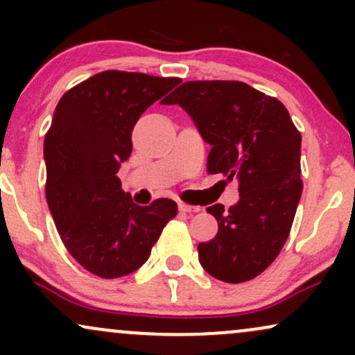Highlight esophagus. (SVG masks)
I'll use <instances>...</instances> for the list:
<instances>
[{
	"label": "esophagus",
	"mask_w": 355,
	"mask_h": 355,
	"mask_svg": "<svg viewBox=\"0 0 355 355\" xmlns=\"http://www.w3.org/2000/svg\"><path fill=\"white\" fill-rule=\"evenodd\" d=\"M178 210L183 211V214H197V211H200V207L187 205V203H178Z\"/></svg>",
	"instance_id": "34e87169"
}]
</instances>
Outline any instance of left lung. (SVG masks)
<instances>
[{"instance_id": "left-lung-1", "label": "left lung", "mask_w": 355, "mask_h": 355, "mask_svg": "<svg viewBox=\"0 0 355 355\" xmlns=\"http://www.w3.org/2000/svg\"><path fill=\"white\" fill-rule=\"evenodd\" d=\"M165 105H180L211 146L207 172L239 178L235 205L207 209L218 234L198 243L202 267L229 284L255 279L291 234L302 195L300 132L279 100L242 81H187Z\"/></svg>"}]
</instances>
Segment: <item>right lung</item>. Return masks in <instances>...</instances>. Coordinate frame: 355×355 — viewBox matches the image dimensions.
I'll return each mask as SVG.
<instances>
[{"label": "right lung", "instance_id": "1", "mask_svg": "<svg viewBox=\"0 0 355 355\" xmlns=\"http://www.w3.org/2000/svg\"><path fill=\"white\" fill-rule=\"evenodd\" d=\"M180 81L108 70L68 89L56 105L44 137L46 202L64 247L92 274L135 272L177 215L170 198L133 203L116 173L132 153L138 118Z\"/></svg>", "mask_w": 355, "mask_h": 355}]
</instances>
